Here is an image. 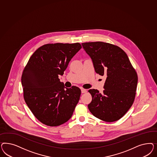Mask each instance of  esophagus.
I'll return each instance as SVG.
<instances>
[{
	"label": "esophagus",
	"mask_w": 157,
	"mask_h": 157,
	"mask_svg": "<svg viewBox=\"0 0 157 157\" xmlns=\"http://www.w3.org/2000/svg\"><path fill=\"white\" fill-rule=\"evenodd\" d=\"M81 92H82V93H85L87 92V90L86 89H81Z\"/></svg>",
	"instance_id": "esophagus-1"
}]
</instances>
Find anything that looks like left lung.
Masks as SVG:
<instances>
[{
  "label": "left lung",
  "instance_id": "left-lung-1",
  "mask_svg": "<svg viewBox=\"0 0 157 157\" xmlns=\"http://www.w3.org/2000/svg\"><path fill=\"white\" fill-rule=\"evenodd\" d=\"M92 59L97 74L106 76L104 90L90 89L91 113L106 122L121 119L129 109L135 98L138 75L126 53L118 46L104 42L82 43Z\"/></svg>",
  "mask_w": 157,
  "mask_h": 157
}]
</instances>
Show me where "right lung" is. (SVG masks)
Returning <instances> with one entry per match:
<instances>
[{
  "mask_svg": "<svg viewBox=\"0 0 157 157\" xmlns=\"http://www.w3.org/2000/svg\"><path fill=\"white\" fill-rule=\"evenodd\" d=\"M81 48L79 43L45 44L33 53L24 68L21 77L24 100L45 125L59 126L71 117L81 91L76 86L65 87L59 75H63Z\"/></svg>",
  "mask_w": 157,
  "mask_h": 157,
  "instance_id": "right-lung-1",
  "label": "right lung"
}]
</instances>
